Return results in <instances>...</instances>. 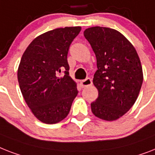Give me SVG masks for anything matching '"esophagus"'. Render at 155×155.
Wrapping results in <instances>:
<instances>
[{
  "label": "esophagus",
  "instance_id": "esophagus-1",
  "mask_svg": "<svg viewBox=\"0 0 155 155\" xmlns=\"http://www.w3.org/2000/svg\"><path fill=\"white\" fill-rule=\"evenodd\" d=\"M80 83H81V85L83 87H86L91 86V85L92 84V81H91V80L90 78H87L86 80H82Z\"/></svg>",
  "mask_w": 155,
  "mask_h": 155
}]
</instances>
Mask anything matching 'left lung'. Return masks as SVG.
<instances>
[{
	"instance_id": "left-lung-1",
	"label": "left lung",
	"mask_w": 155,
	"mask_h": 155,
	"mask_svg": "<svg viewBox=\"0 0 155 155\" xmlns=\"http://www.w3.org/2000/svg\"><path fill=\"white\" fill-rule=\"evenodd\" d=\"M96 56L93 84L99 96L91 104L95 116L107 121L119 119L130 110L139 96L143 68L131 43L117 30L91 27L84 32Z\"/></svg>"
}]
</instances>
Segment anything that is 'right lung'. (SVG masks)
Wrapping results in <instances>:
<instances>
[{"mask_svg": "<svg viewBox=\"0 0 155 155\" xmlns=\"http://www.w3.org/2000/svg\"><path fill=\"white\" fill-rule=\"evenodd\" d=\"M81 27L56 28L31 42L21 57L17 71L19 85L26 104L42 123L54 124L68 114L78 94L69 75V47ZM64 71L62 78L58 73Z\"/></svg>", "mask_w": 155, "mask_h": 155, "instance_id": "add662e5", "label": "right lung"}]
</instances>
